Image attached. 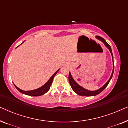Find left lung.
<instances>
[{"label": "left lung", "instance_id": "obj_1", "mask_svg": "<svg viewBox=\"0 0 128 128\" xmlns=\"http://www.w3.org/2000/svg\"><path fill=\"white\" fill-rule=\"evenodd\" d=\"M98 39H99L100 41H101L102 42H104L105 45L107 47V48L109 49L110 51L111 52V54L112 55V60H113V62H114V58H113V55H112V50H111V48L110 46V45L108 44L106 42L104 38H102V37L100 36H96ZM114 64L113 63V70H112V74L111 77H110V79L108 80V81L106 82V83L103 86L100 88L98 90H96V91H89L88 90H86V89L83 88V87L80 86L78 84V83H76V82L74 81V79H73L72 76L70 74V73L69 72V83L70 84L72 88L73 89V90L74 92L78 94V95L81 96H97L98 94L102 92L103 90H104L105 88H106V87L107 86L108 84H109L110 80H111L112 77L113 73H114Z\"/></svg>", "mask_w": 128, "mask_h": 128}]
</instances>
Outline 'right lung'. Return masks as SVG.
Instances as JSON below:
<instances>
[{
  "label": "right lung",
  "mask_w": 128,
  "mask_h": 128,
  "mask_svg": "<svg viewBox=\"0 0 128 128\" xmlns=\"http://www.w3.org/2000/svg\"><path fill=\"white\" fill-rule=\"evenodd\" d=\"M58 71H59V70H58L56 72L54 73L53 75H52L51 78H50V79L48 80V82H47L46 83H45L44 85L42 86L41 87H40V88L36 89V90H31V91H24V90H22L19 88H18V87H17L15 84H14V85L16 88L17 90L19 91V92H22V93H23L24 94H26V95L30 96H42V95H43V94H44L45 93H46V92H48L49 90H50V86H51V84H52V81H53L54 78L55 77L56 74L57 72Z\"/></svg>",
  "instance_id": "1"
}]
</instances>
